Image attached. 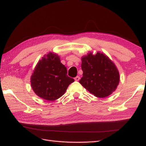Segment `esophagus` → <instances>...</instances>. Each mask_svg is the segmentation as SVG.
<instances>
[{"mask_svg": "<svg viewBox=\"0 0 146 146\" xmlns=\"http://www.w3.org/2000/svg\"><path fill=\"white\" fill-rule=\"evenodd\" d=\"M80 76H77L76 77L74 78V80H75L76 81H79V80H80Z\"/></svg>", "mask_w": 146, "mask_h": 146, "instance_id": "1", "label": "esophagus"}]
</instances>
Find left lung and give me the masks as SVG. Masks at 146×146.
I'll use <instances>...</instances> for the list:
<instances>
[{"label": "left lung", "instance_id": "8db88e82", "mask_svg": "<svg viewBox=\"0 0 146 146\" xmlns=\"http://www.w3.org/2000/svg\"><path fill=\"white\" fill-rule=\"evenodd\" d=\"M83 76L80 83L94 96L107 97L116 90L119 74L114 63L103 53H89L81 58Z\"/></svg>", "mask_w": 146, "mask_h": 146}]
</instances>
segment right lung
Returning <instances> with one entry per match:
<instances>
[{
    "label": "right lung",
    "mask_w": 146,
    "mask_h": 146,
    "mask_svg": "<svg viewBox=\"0 0 146 146\" xmlns=\"http://www.w3.org/2000/svg\"><path fill=\"white\" fill-rule=\"evenodd\" d=\"M66 74V68L61 63L58 55L50 52L36 64L30 80L32 89L42 99L55 101L74 82Z\"/></svg>",
    "instance_id": "right-lung-1"
}]
</instances>
